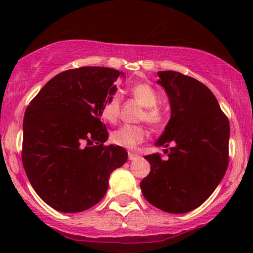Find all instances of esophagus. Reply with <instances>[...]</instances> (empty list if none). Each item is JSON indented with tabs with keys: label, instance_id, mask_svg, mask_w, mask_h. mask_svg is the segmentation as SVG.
I'll use <instances>...</instances> for the list:
<instances>
[{
	"label": "esophagus",
	"instance_id": "34e87169",
	"mask_svg": "<svg viewBox=\"0 0 253 253\" xmlns=\"http://www.w3.org/2000/svg\"><path fill=\"white\" fill-rule=\"evenodd\" d=\"M138 157L139 156L134 152H128V159H129V161H134V159L138 158Z\"/></svg>",
	"mask_w": 253,
	"mask_h": 253
}]
</instances>
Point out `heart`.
Returning <instances> with one entry per match:
<instances>
[{"label": "heart", "instance_id": "1", "mask_svg": "<svg viewBox=\"0 0 253 253\" xmlns=\"http://www.w3.org/2000/svg\"><path fill=\"white\" fill-rule=\"evenodd\" d=\"M133 97L138 101L141 106L145 107L141 119H145L147 123L153 126H159L163 124L164 114L157 107L159 96L157 91L150 84L138 83L130 88ZM121 98L118 92L110 94L104 100L101 107V114L104 120L108 123H115L120 115ZM146 129L143 126H133V125H124L118 129L113 130L110 134V140L118 146H123L125 149H134L138 144L143 143L146 138Z\"/></svg>", "mask_w": 253, "mask_h": 253}]
</instances>
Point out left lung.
<instances>
[{
    "label": "left lung",
    "mask_w": 253,
    "mask_h": 253,
    "mask_svg": "<svg viewBox=\"0 0 253 253\" xmlns=\"http://www.w3.org/2000/svg\"><path fill=\"white\" fill-rule=\"evenodd\" d=\"M158 77L171 117L156 146L170 147L167 161L159 153L145 156L151 171L140 188L152 206L183 214L200 207L225 176L229 123L205 84L176 71H158Z\"/></svg>",
    "instance_id": "1"
}]
</instances>
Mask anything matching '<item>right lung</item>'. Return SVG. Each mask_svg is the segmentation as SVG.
<instances>
[{
	"mask_svg": "<svg viewBox=\"0 0 253 253\" xmlns=\"http://www.w3.org/2000/svg\"><path fill=\"white\" fill-rule=\"evenodd\" d=\"M124 72L83 66L58 74L31 101L24 118L22 163L36 193L53 210L77 213L106 195L127 151L104 143L101 107Z\"/></svg>",
	"mask_w": 253,
	"mask_h": 253,
	"instance_id": "1",
	"label": "right lung"
}]
</instances>
